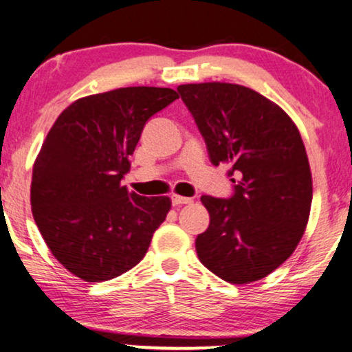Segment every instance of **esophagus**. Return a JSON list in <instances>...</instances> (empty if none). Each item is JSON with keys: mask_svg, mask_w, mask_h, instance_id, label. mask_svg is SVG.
Wrapping results in <instances>:
<instances>
[{"mask_svg": "<svg viewBox=\"0 0 352 352\" xmlns=\"http://www.w3.org/2000/svg\"><path fill=\"white\" fill-rule=\"evenodd\" d=\"M171 203L173 206H182V204H190L192 198L181 197V195H171Z\"/></svg>", "mask_w": 352, "mask_h": 352, "instance_id": "1", "label": "esophagus"}]
</instances>
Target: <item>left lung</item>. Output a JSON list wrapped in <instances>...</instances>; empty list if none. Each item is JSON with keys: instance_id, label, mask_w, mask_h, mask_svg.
Masks as SVG:
<instances>
[{"instance_id": "1", "label": "left lung", "mask_w": 352, "mask_h": 352, "mask_svg": "<svg viewBox=\"0 0 352 352\" xmlns=\"http://www.w3.org/2000/svg\"><path fill=\"white\" fill-rule=\"evenodd\" d=\"M212 165L228 164L232 195H203L208 230L197 236L199 261L230 283L269 275L291 256L310 215L313 187L305 146L277 104L232 83L177 86Z\"/></svg>"}]
</instances>
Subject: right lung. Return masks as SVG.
Masks as SVG:
<instances>
[{"instance_id": "add662e5", "label": "right lung", "mask_w": 352, "mask_h": 352, "mask_svg": "<svg viewBox=\"0 0 352 352\" xmlns=\"http://www.w3.org/2000/svg\"><path fill=\"white\" fill-rule=\"evenodd\" d=\"M177 97L153 86L88 96L48 132L32 168V217L53 256L85 282L137 266L168 214V197L131 193L121 179L144 124Z\"/></svg>"}]
</instances>
